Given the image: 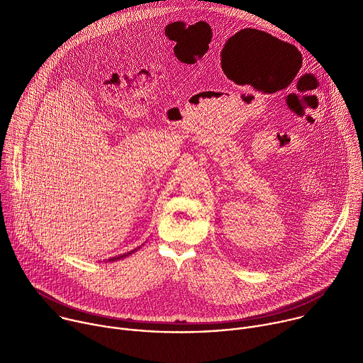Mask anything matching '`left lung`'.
<instances>
[{"label":"left lung","instance_id":"1","mask_svg":"<svg viewBox=\"0 0 363 363\" xmlns=\"http://www.w3.org/2000/svg\"><path fill=\"white\" fill-rule=\"evenodd\" d=\"M284 45H286V47H287V48H290V50H293V51H296V53H297V50H296V48H294V47H293V45H290V44H284ZM297 55H298V53H297Z\"/></svg>","mask_w":363,"mask_h":363}]
</instances>
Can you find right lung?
Listing matches in <instances>:
<instances>
[{
  "mask_svg": "<svg viewBox=\"0 0 363 363\" xmlns=\"http://www.w3.org/2000/svg\"><path fill=\"white\" fill-rule=\"evenodd\" d=\"M138 248H140V247H138ZM138 248H135L133 251H129V252H126V254H122V255H118V257H112V258H109L108 262H116V260H121V258H125V257H128L129 254H132V252H135Z\"/></svg>",
  "mask_w": 363,
  "mask_h": 363,
  "instance_id": "add662e5",
  "label": "right lung"
}]
</instances>
